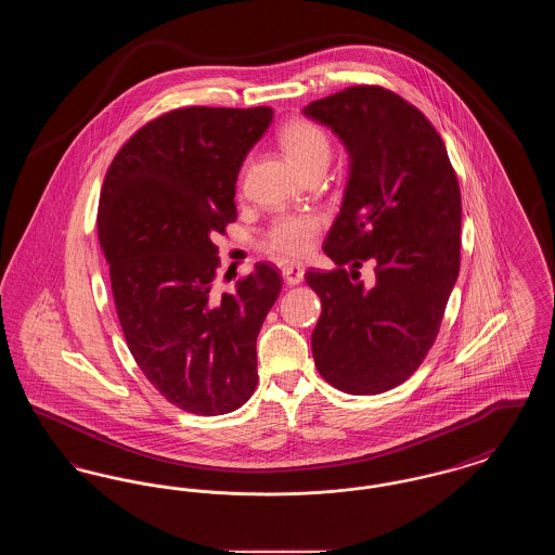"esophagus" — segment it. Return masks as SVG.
I'll use <instances>...</instances> for the list:
<instances>
[{
    "instance_id": "esophagus-1",
    "label": "esophagus",
    "mask_w": 555,
    "mask_h": 555,
    "mask_svg": "<svg viewBox=\"0 0 555 555\" xmlns=\"http://www.w3.org/2000/svg\"><path fill=\"white\" fill-rule=\"evenodd\" d=\"M304 274H306V270H304V266L299 264H287L283 266V279H285V283L291 285V287H295V285H299L301 281H304Z\"/></svg>"
}]
</instances>
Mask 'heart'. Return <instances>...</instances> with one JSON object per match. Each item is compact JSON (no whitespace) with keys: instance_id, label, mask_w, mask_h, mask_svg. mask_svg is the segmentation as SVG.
I'll return each mask as SVG.
<instances>
[{"instance_id":"heart-1","label":"heart","mask_w":555,"mask_h":555,"mask_svg":"<svg viewBox=\"0 0 555 555\" xmlns=\"http://www.w3.org/2000/svg\"><path fill=\"white\" fill-rule=\"evenodd\" d=\"M279 143L293 164L308 175L314 168H326L331 162V139L314 122L291 120L281 132ZM320 227L317 216H283L279 218L266 238V247L283 258H301Z\"/></svg>"}]
</instances>
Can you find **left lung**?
I'll list each match as a JSON object with an SVG mask.
<instances>
[{"label":"left lung","mask_w":555,"mask_h":555,"mask_svg":"<svg viewBox=\"0 0 555 555\" xmlns=\"http://www.w3.org/2000/svg\"><path fill=\"white\" fill-rule=\"evenodd\" d=\"M301 114L331 129L349 156L341 210L324 241L337 268L306 274L322 301L314 362L339 391L376 396L418 369L439 333L460 272L457 177L439 132L393 91L349 87ZM366 259L377 262L370 286L357 281Z\"/></svg>","instance_id":"1"}]
</instances>
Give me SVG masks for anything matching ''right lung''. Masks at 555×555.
<instances>
[{"instance_id": "1", "label": "right lung", "mask_w": 555, "mask_h": 555, "mask_svg": "<svg viewBox=\"0 0 555 555\" xmlns=\"http://www.w3.org/2000/svg\"><path fill=\"white\" fill-rule=\"evenodd\" d=\"M272 107H183L132 134L107 168L98 235L132 358L170 403L218 416L258 385L256 339L281 293L254 266L233 293L211 291L214 237L237 218L235 183Z\"/></svg>"}]
</instances>
